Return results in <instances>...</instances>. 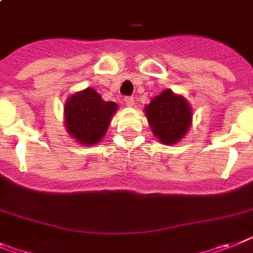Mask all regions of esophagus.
<instances>
[{
    "label": "esophagus",
    "mask_w": 253,
    "mask_h": 253,
    "mask_svg": "<svg viewBox=\"0 0 253 253\" xmlns=\"http://www.w3.org/2000/svg\"><path fill=\"white\" fill-rule=\"evenodd\" d=\"M124 101H125V105L129 106V107H133V106H134V98H133L131 96L125 97Z\"/></svg>",
    "instance_id": "esophagus-1"
}]
</instances>
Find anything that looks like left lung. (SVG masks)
Returning a JSON list of instances; mask_svg holds the SVG:
<instances>
[{
    "instance_id": "1",
    "label": "left lung",
    "mask_w": 253,
    "mask_h": 253,
    "mask_svg": "<svg viewBox=\"0 0 253 253\" xmlns=\"http://www.w3.org/2000/svg\"><path fill=\"white\" fill-rule=\"evenodd\" d=\"M144 111L152 133L165 144L178 143L191 126L192 109L188 101L170 89L152 98Z\"/></svg>"
}]
</instances>
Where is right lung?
<instances>
[{
  "label": "right lung",
  "instance_id": "obj_1",
  "mask_svg": "<svg viewBox=\"0 0 253 253\" xmlns=\"http://www.w3.org/2000/svg\"><path fill=\"white\" fill-rule=\"evenodd\" d=\"M118 105L103 101L92 88L77 92L65 103V128L69 134L84 146L100 143L109 128Z\"/></svg>",
  "mask_w": 253,
  "mask_h": 253
}]
</instances>
